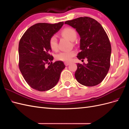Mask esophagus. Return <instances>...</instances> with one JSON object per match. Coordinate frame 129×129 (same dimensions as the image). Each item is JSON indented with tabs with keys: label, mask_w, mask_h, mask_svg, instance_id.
I'll use <instances>...</instances> for the list:
<instances>
[{
	"label": "esophagus",
	"mask_w": 129,
	"mask_h": 129,
	"mask_svg": "<svg viewBox=\"0 0 129 129\" xmlns=\"http://www.w3.org/2000/svg\"><path fill=\"white\" fill-rule=\"evenodd\" d=\"M64 64L66 66H68L70 64V63H69V62H64Z\"/></svg>",
	"instance_id": "1"
}]
</instances>
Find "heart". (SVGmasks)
Returning <instances> with one entry per match:
<instances>
[{
  "instance_id": "heart-1",
  "label": "heart",
  "mask_w": 129,
  "mask_h": 129,
  "mask_svg": "<svg viewBox=\"0 0 129 129\" xmlns=\"http://www.w3.org/2000/svg\"><path fill=\"white\" fill-rule=\"evenodd\" d=\"M61 34L63 37L67 38L71 41H74L76 39L77 34L76 31L72 28H66L62 30ZM50 48L54 51H56L58 49L57 38L55 36H53L50 38L49 41ZM75 55V51H63L58 53L56 55V60L65 62L71 61L72 57Z\"/></svg>"
}]
</instances>
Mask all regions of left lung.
Masks as SVG:
<instances>
[{
  "label": "left lung",
  "instance_id": "left-lung-1",
  "mask_svg": "<svg viewBox=\"0 0 129 129\" xmlns=\"http://www.w3.org/2000/svg\"><path fill=\"white\" fill-rule=\"evenodd\" d=\"M75 28L80 37L77 58H87L88 63H78L75 76L79 83L92 87L100 84L109 70L111 47L104 28L92 18L80 17L64 22Z\"/></svg>",
  "mask_w": 129,
  "mask_h": 129
}]
</instances>
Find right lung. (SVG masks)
<instances>
[{
	"instance_id": "right-lung-1",
	"label": "right lung",
	"mask_w": 129,
	"mask_h": 129,
	"mask_svg": "<svg viewBox=\"0 0 129 129\" xmlns=\"http://www.w3.org/2000/svg\"><path fill=\"white\" fill-rule=\"evenodd\" d=\"M63 22L50 24L38 23L27 29L19 44V67L24 79L29 86L40 91H47L56 85L61 72L65 68L62 61L51 62L50 38L59 30Z\"/></svg>"
}]
</instances>
